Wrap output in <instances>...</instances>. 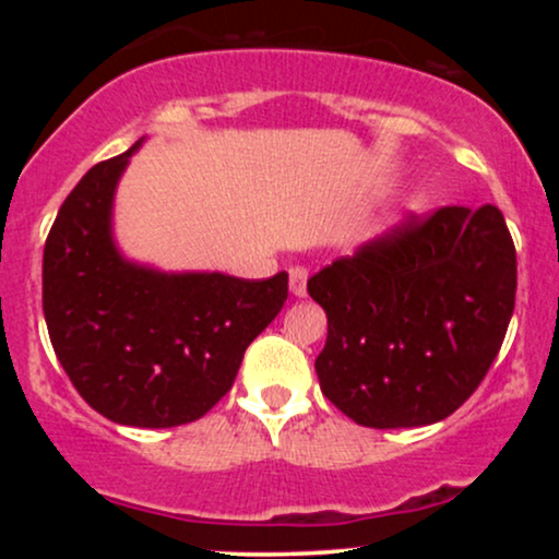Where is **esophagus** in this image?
<instances>
[{
	"instance_id": "1",
	"label": "esophagus",
	"mask_w": 559,
	"mask_h": 559,
	"mask_svg": "<svg viewBox=\"0 0 559 559\" xmlns=\"http://www.w3.org/2000/svg\"><path fill=\"white\" fill-rule=\"evenodd\" d=\"M288 281H292V294L294 297H305L307 294V271L305 267H292L288 271Z\"/></svg>"
}]
</instances>
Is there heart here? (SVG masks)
Instances as JSON below:
<instances>
[{"label": "heart", "instance_id": "b5f03b06", "mask_svg": "<svg viewBox=\"0 0 559 559\" xmlns=\"http://www.w3.org/2000/svg\"><path fill=\"white\" fill-rule=\"evenodd\" d=\"M420 202H413V204H409V213H413V215H418L420 213Z\"/></svg>", "mask_w": 559, "mask_h": 559}]
</instances>
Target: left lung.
Instances as JSON below:
<instances>
[{
  "mask_svg": "<svg viewBox=\"0 0 559 559\" xmlns=\"http://www.w3.org/2000/svg\"><path fill=\"white\" fill-rule=\"evenodd\" d=\"M515 286V243L493 204L378 236L307 281L329 316L320 389L368 428L444 420L491 368Z\"/></svg>",
  "mask_w": 559,
  "mask_h": 559,
  "instance_id": "left-lung-1",
  "label": "left lung"
}]
</instances>
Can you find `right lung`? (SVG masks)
Returning <instances> with one entry per match:
<instances>
[{
	"label": "right lung",
	"instance_id": "add662e5",
	"mask_svg": "<svg viewBox=\"0 0 559 559\" xmlns=\"http://www.w3.org/2000/svg\"><path fill=\"white\" fill-rule=\"evenodd\" d=\"M141 144L94 165L62 202L44 247V318L57 360L96 413L173 428L230 389L247 346L284 307L288 273L243 281L126 258L115 191Z\"/></svg>",
	"mask_w": 559,
	"mask_h": 559
}]
</instances>
